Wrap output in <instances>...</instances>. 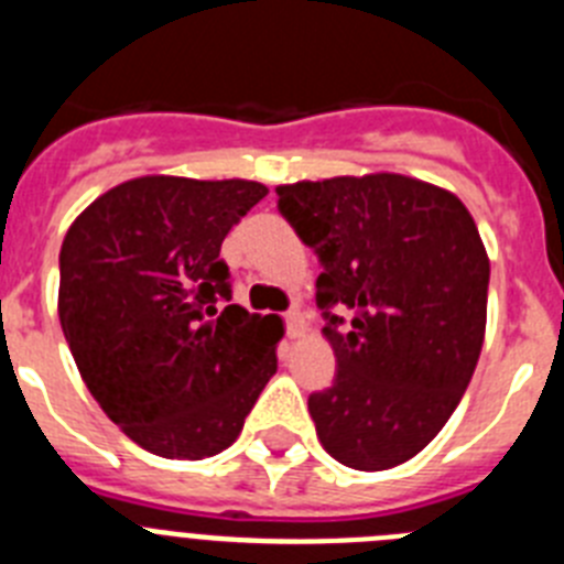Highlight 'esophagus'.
<instances>
[{
	"label": "esophagus",
	"mask_w": 564,
	"mask_h": 564,
	"mask_svg": "<svg viewBox=\"0 0 564 564\" xmlns=\"http://www.w3.org/2000/svg\"><path fill=\"white\" fill-rule=\"evenodd\" d=\"M285 327H288V336L291 338L305 336V318H302V313L299 311L285 313Z\"/></svg>",
	"instance_id": "obj_1"
}]
</instances>
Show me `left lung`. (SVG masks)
<instances>
[{
    "instance_id": "left-lung-1",
    "label": "left lung",
    "mask_w": 564,
    "mask_h": 564,
    "mask_svg": "<svg viewBox=\"0 0 564 564\" xmlns=\"http://www.w3.org/2000/svg\"><path fill=\"white\" fill-rule=\"evenodd\" d=\"M279 212L318 253L316 302L336 352L307 398L330 457L401 466L457 410L486 336L488 253L455 194L392 172L276 186ZM351 313L348 325L332 313Z\"/></svg>"
}]
</instances>
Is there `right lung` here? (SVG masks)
I'll use <instances>...</instances> for the list:
<instances>
[{
	"label": "right lung",
	"mask_w": 564,
	"mask_h": 564,
	"mask_svg": "<svg viewBox=\"0 0 564 564\" xmlns=\"http://www.w3.org/2000/svg\"><path fill=\"white\" fill-rule=\"evenodd\" d=\"M265 194L257 181L147 174L89 203L64 237L69 352L109 421L152 455H220L276 372L282 318L228 305L220 259Z\"/></svg>",
	"instance_id": "obj_1"
}]
</instances>
